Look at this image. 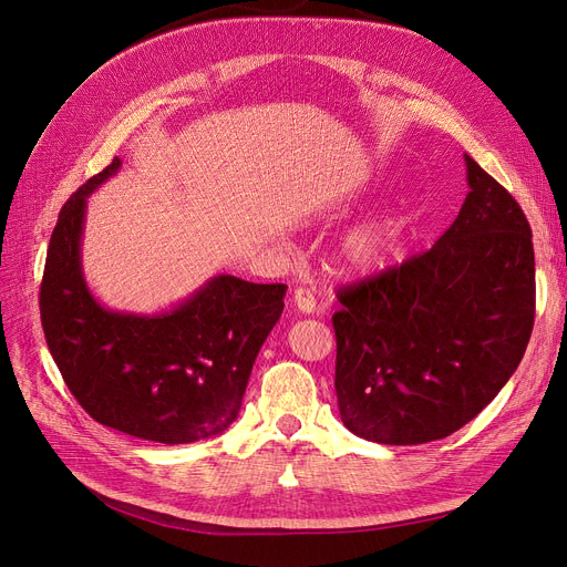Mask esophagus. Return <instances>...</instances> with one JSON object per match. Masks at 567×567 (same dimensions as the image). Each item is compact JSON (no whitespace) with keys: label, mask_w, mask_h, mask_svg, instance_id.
I'll return each mask as SVG.
<instances>
[{"label":"esophagus","mask_w":567,"mask_h":567,"mask_svg":"<svg viewBox=\"0 0 567 567\" xmlns=\"http://www.w3.org/2000/svg\"><path fill=\"white\" fill-rule=\"evenodd\" d=\"M295 307H298L300 313H313L316 311V295L311 288H295Z\"/></svg>","instance_id":"34e87169"}]
</instances>
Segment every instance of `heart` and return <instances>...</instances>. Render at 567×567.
I'll return each mask as SVG.
<instances>
[{"label": "heart", "instance_id": "b5f03b06", "mask_svg": "<svg viewBox=\"0 0 567 567\" xmlns=\"http://www.w3.org/2000/svg\"><path fill=\"white\" fill-rule=\"evenodd\" d=\"M401 226L394 217H373L350 230L343 239V260L355 272H375L390 262Z\"/></svg>", "mask_w": 567, "mask_h": 567}]
</instances>
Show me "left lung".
Masks as SVG:
<instances>
[{"label":"left lung","mask_w":567,"mask_h":567,"mask_svg":"<svg viewBox=\"0 0 567 567\" xmlns=\"http://www.w3.org/2000/svg\"><path fill=\"white\" fill-rule=\"evenodd\" d=\"M471 192L424 254L341 286V422L385 445L439 441L509 381L535 320V256L519 203L466 154Z\"/></svg>","instance_id":"obj_1"}]
</instances>
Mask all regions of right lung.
I'll return each instance as SVG.
<instances>
[{
	"label": "right lung",
	"instance_id": "right-lung-1",
	"mask_svg": "<svg viewBox=\"0 0 567 567\" xmlns=\"http://www.w3.org/2000/svg\"><path fill=\"white\" fill-rule=\"evenodd\" d=\"M120 166L113 158L80 186L52 230L39 292L50 355L75 401L105 426L166 445L217 436L241 409L288 286L219 275L166 313L103 309L80 267V237L87 196Z\"/></svg>",
	"mask_w": 567,
	"mask_h": 567
}]
</instances>
